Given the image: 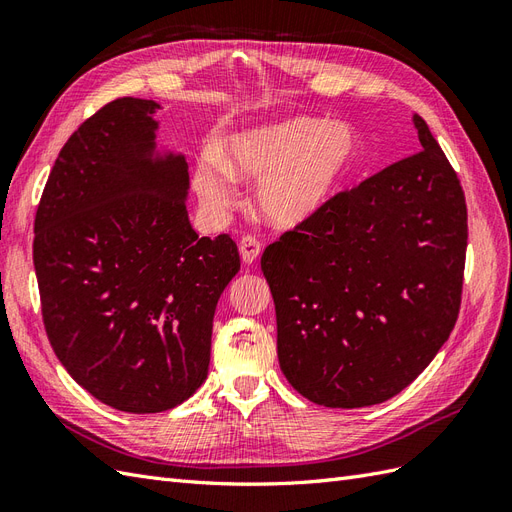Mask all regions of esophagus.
Instances as JSON below:
<instances>
[{
  "mask_svg": "<svg viewBox=\"0 0 512 512\" xmlns=\"http://www.w3.org/2000/svg\"><path fill=\"white\" fill-rule=\"evenodd\" d=\"M239 252H241V258H243L245 265H254V262L260 256V252H262V245L256 237H243L239 241Z\"/></svg>",
  "mask_w": 512,
  "mask_h": 512,
  "instance_id": "1",
  "label": "esophagus"
}]
</instances>
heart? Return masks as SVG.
<instances>
[{
    "instance_id": "obj_1",
    "label": "heart",
    "mask_w": 512,
    "mask_h": 512,
    "mask_svg": "<svg viewBox=\"0 0 512 512\" xmlns=\"http://www.w3.org/2000/svg\"><path fill=\"white\" fill-rule=\"evenodd\" d=\"M359 156L346 123L290 117L228 136L224 162L203 158L194 166V190L211 213L235 203V179L258 181L254 207L267 224L292 230L329 207Z\"/></svg>"
}]
</instances>
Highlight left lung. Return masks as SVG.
I'll use <instances>...</instances> for the list:
<instances>
[{"instance_id":"8db88e82","label":"left lung","mask_w":512,"mask_h":512,"mask_svg":"<svg viewBox=\"0 0 512 512\" xmlns=\"http://www.w3.org/2000/svg\"><path fill=\"white\" fill-rule=\"evenodd\" d=\"M421 151L339 192L260 258L277 359L294 391L327 408L382 404L451 335L468 209L457 173L414 115Z\"/></svg>"}]
</instances>
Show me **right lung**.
Masks as SVG:
<instances>
[{
  "label": "right lung",
  "mask_w": 512,
  "mask_h": 512,
  "mask_svg": "<svg viewBox=\"0 0 512 512\" xmlns=\"http://www.w3.org/2000/svg\"><path fill=\"white\" fill-rule=\"evenodd\" d=\"M160 108L119 98L81 123L34 224L57 359L87 393L132 414L175 408L205 382L215 305L241 267L228 235L192 228L188 162L156 145Z\"/></svg>",
  "instance_id": "add662e5"
}]
</instances>
